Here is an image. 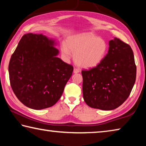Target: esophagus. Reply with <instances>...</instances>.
I'll return each instance as SVG.
<instances>
[{"label":"esophagus","mask_w":146,"mask_h":146,"mask_svg":"<svg viewBox=\"0 0 146 146\" xmlns=\"http://www.w3.org/2000/svg\"><path fill=\"white\" fill-rule=\"evenodd\" d=\"M73 72L74 73H78L80 72V70L78 68H74V70H73Z\"/></svg>","instance_id":"obj_1"}]
</instances>
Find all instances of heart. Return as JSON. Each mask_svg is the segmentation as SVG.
<instances>
[{"instance_id": "1", "label": "heart", "mask_w": 146, "mask_h": 146, "mask_svg": "<svg viewBox=\"0 0 146 146\" xmlns=\"http://www.w3.org/2000/svg\"><path fill=\"white\" fill-rule=\"evenodd\" d=\"M108 44L103 38L91 33H81L68 37L61 44V53L64 58L74 59L78 66L91 68L98 66L108 52Z\"/></svg>"}]
</instances>
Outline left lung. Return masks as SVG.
<instances>
[{"mask_svg": "<svg viewBox=\"0 0 146 146\" xmlns=\"http://www.w3.org/2000/svg\"><path fill=\"white\" fill-rule=\"evenodd\" d=\"M108 53L95 68L82 70V91L90 107L102 110L117 108L126 100L137 75L131 46L119 38L109 42Z\"/></svg>", "mask_w": 146, "mask_h": 146, "instance_id": "left-lung-1", "label": "left lung"}]
</instances>
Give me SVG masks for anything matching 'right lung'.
I'll return each instance as SVG.
<instances>
[{
  "label": "right lung",
  "instance_id": "add662e5",
  "mask_svg": "<svg viewBox=\"0 0 146 146\" xmlns=\"http://www.w3.org/2000/svg\"><path fill=\"white\" fill-rule=\"evenodd\" d=\"M54 40L27 33L19 41L9 64L10 84L21 102L33 110L51 107L60 99L73 67L56 55Z\"/></svg>",
  "mask_w": 146,
  "mask_h": 146
}]
</instances>
